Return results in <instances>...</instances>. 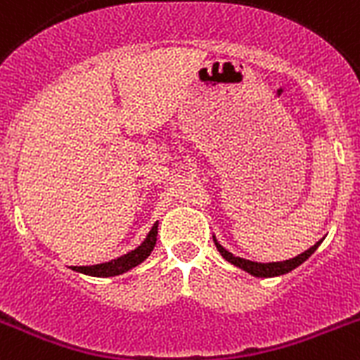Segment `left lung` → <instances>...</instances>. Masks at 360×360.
I'll use <instances>...</instances> for the list:
<instances>
[{"mask_svg": "<svg viewBox=\"0 0 360 360\" xmlns=\"http://www.w3.org/2000/svg\"><path fill=\"white\" fill-rule=\"evenodd\" d=\"M212 240H214V245L216 249L219 250V254L227 259L229 263H232L234 266H238V269L245 270V272H249V274L256 276V278H274V276H283L287 274V272H290V270L297 269L301 263H304L308 259V257L311 256V254L316 252L317 247L321 245V241H317L314 247H310L308 250H304L303 254H299V256L292 257V259H287V262H276V263H256V262H249V259H243V257H238L234 256V254H231L229 250H225L221 245L216 241V238L212 236Z\"/></svg>", "mask_w": 360, "mask_h": 360, "instance_id": "left-lung-1", "label": "left lung"}]
</instances>
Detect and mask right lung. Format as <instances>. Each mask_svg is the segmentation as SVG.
<instances>
[{
    "label": "right lung",
    "instance_id": "1",
    "mask_svg": "<svg viewBox=\"0 0 360 360\" xmlns=\"http://www.w3.org/2000/svg\"><path fill=\"white\" fill-rule=\"evenodd\" d=\"M157 234H158V224H155L149 231V234L146 236V240L142 241L135 250L124 254V256L117 257V259H111L106 263H98V265H90V266H72V270L75 272H81L86 276H94V278H111V276H119L131 270L133 266L141 265L146 257L151 254L153 247L157 243Z\"/></svg>",
    "mask_w": 360,
    "mask_h": 360
}]
</instances>
